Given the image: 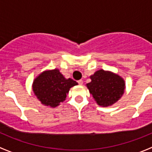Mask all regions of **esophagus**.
<instances>
[{
  "mask_svg": "<svg viewBox=\"0 0 152 152\" xmlns=\"http://www.w3.org/2000/svg\"><path fill=\"white\" fill-rule=\"evenodd\" d=\"M78 83H79V85H82V84H83V81H82V79H80V80H79V81H78Z\"/></svg>",
  "mask_w": 152,
  "mask_h": 152,
  "instance_id": "obj_1",
  "label": "esophagus"
}]
</instances>
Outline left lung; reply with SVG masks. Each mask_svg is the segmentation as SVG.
Returning a JSON list of instances; mask_svg holds the SVG:
<instances>
[{
    "instance_id": "8db88e82",
    "label": "left lung",
    "mask_w": 152,
    "mask_h": 152,
    "mask_svg": "<svg viewBox=\"0 0 152 152\" xmlns=\"http://www.w3.org/2000/svg\"><path fill=\"white\" fill-rule=\"evenodd\" d=\"M90 78L91 82L86 86L99 106L107 107L114 104L124 95L125 81L117 73L101 69Z\"/></svg>"
}]
</instances>
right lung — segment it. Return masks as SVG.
Listing matches in <instances>:
<instances>
[{
  "label": "right lung",
  "instance_id": "1",
  "mask_svg": "<svg viewBox=\"0 0 152 152\" xmlns=\"http://www.w3.org/2000/svg\"><path fill=\"white\" fill-rule=\"evenodd\" d=\"M76 81L66 79L59 69L47 70L39 73L33 81L32 90L41 104L55 108L63 102Z\"/></svg>",
  "mask_w": 152,
  "mask_h": 152
}]
</instances>
